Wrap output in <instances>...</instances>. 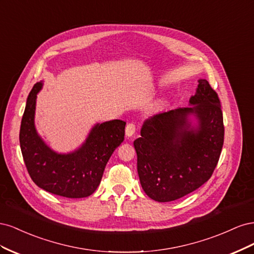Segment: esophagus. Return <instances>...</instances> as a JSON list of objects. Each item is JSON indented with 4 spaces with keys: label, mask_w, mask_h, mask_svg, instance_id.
Returning <instances> with one entry per match:
<instances>
[{
    "label": "esophagus",
    "mask_w": 254,
    "mask_h": 254,
    "mask_svg": "<svg viewBox=\"0 0 254 254\" xmlns=\"http://www.w3.org/2000/svg\"><path fill=\"white\" fill-rule=\"evenodd\" d=\"M125 132H126V135L128 137L132 136L134 134V132H135V125L133 124V123H129V124L126 126Z\"/></svg>",
    "instance_id": "esophagus-1"
}]
</instances>
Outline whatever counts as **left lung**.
<instances>
[{
  "label": "left lung",
  "instance_id": "obj_1",
  "mask_svg": "<svg viewBox=\"0 0 254 254\" xmlns=\"http://www.w3.org/2000/svg\"><path fill=\"white\" fill-rule=\"evenodd\" d=\"M189 107L159 112L145 120L133 142L142 189L158 202L186 196L210 179L224 145L219 98L199 79Z\"/></svg>",
  "mask_w": 254,
  "mask_h": 254
}]
</instances>
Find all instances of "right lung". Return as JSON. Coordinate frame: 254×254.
Returning a JSON list of instances; mask_svg holds the SVG:
<instances>
[{"label":"right lung","instance_id":"add662e5","mask_svg":"<svg viewBox=\"0 0 254 254\" xmlns=\"http://www.w3.org/2000/svg\"><path fill=\"white\" fill-rule=\"evenodd\" d=\"M42 87L41 80L30 91L21 122L20 146L28 174L38 187L52 194L88 197L98 188L107 162L124 141L126 123L121 120L96 123L79 147L58 152L45 143L35 124L37 95Z\"/></svg>","mask_w":254,"mask_h":254}]
</instances>
